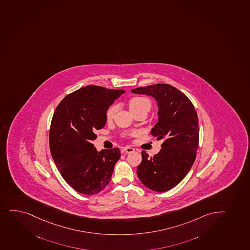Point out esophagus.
Wrapping results in <instances>:
<instances>
[{"mask_svg":"<svg viewBox=\"0 0 250 250\" xmlns=\"http://www.w3.org/2000/svg\"><path fill=\"white\" fill-rule=\"evenodd\" d=\"M135 150L134 148H132L130 146H125V148H124V151L126 152V153H130V152H133Z\"/></svg>","mask_w":250,"mask_h":250,"instance_id":"esophagus-1","label":"esophagus"}]
</instances>
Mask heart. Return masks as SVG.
Segmentation results:
<instances>
[{
  "label": "heart",
  "instance_id": "obj_1",
  "mask_svg": "<svg viewBox=\"0 0 250 250\" xmlns=\"http://www.w3.org/2000/svg\"><path fill=\"white\" fill-rule=\"evenodd\" d=\"M129 108L133 115L139 111H141V110H146L147 112H149V109L151 108V102L149 99L145 96H134L129 100ZM116 110H117V107L115 105L109 107L106 112L107 121H111L114 118ZM135 135V133L129 134V135Z\"/></svg>",
  "mask_w": 250,
  "mask_h": 250
}]
</instances>
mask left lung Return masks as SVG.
<instances>
[{"label":"left lung","instance_id":"8db88e82","mask_svg":"<svg viewBox=\"0 0 250 250\" xmlns=\"http://www.w3.org/2000/svg\"><path fill=\"white\" fill-rule=\"evenodd\" d=\"M131 91L157 101L159 121L150 133L164 141L162 149L153 157L142 151L138 177L152 190H169L188 174L196 159L199 137L196 110L190 100L170 84H151Z\"/></svg>","mask_w":250,"mask_h":250}]
</instances>
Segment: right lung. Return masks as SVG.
Returning <instances> with one entry per match:
<instances>
[{"label":"right lung","mask_w":250,"mask_h":250,"mask_svg":"<svg viewBox=\"0 0 250 250\" xmlns=\"http://www.w3.org/2000/svg\"><path fill=\"white\" fill-rule=\"evenodd\" d=\"M124 93L87 85L65 96L54 112L49 133L51 156L65 182L79 193L98 194L111 179L120 149L98 152L91 141L105 125L107 109Z\"/></svg>","instance_id":"add662e5"}]
</instances>
